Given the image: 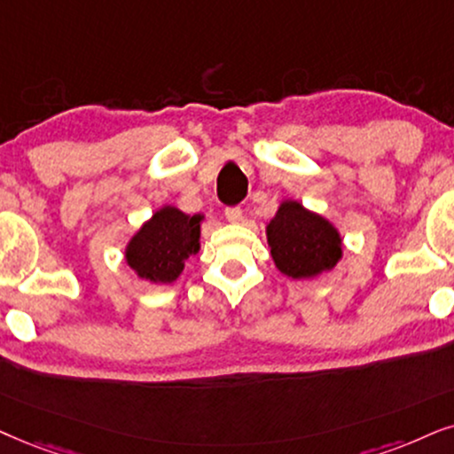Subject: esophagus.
<instances>
[{
  "instance_id": "obj_1",
  "label": "esophagus",
  "mask_w": 454,
  "mask_h": 454,
  "mask_svg": "<svg viewBox=\"0 0 454 454\" xmlns=\"http://www.w3.org/2000/svg\"><path fill=\"white\" fill-rule=\"evenodd\" d=\"M223 214H226V220L228 222H232V223L243 222V209L237 207V205H232V207H226V211H223Z\"/></svg>"
}]
</instances>
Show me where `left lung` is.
Wrapping results in <instances>:
<instances>
[{
	"mask_svg": "<svg viewBox=\"0 0 454 454\" xmlns=\"http://www.w3.org/2000/svg\"><path fill=\"white\" fill-rule=\"evenodd\" d=\"M268 245L274 263L291 278H312L340 262L341 239L325 217L285 200L268 223Z\"/></svg>",
	"mask_w": 454,
	"mask_h": 454,
	"instance_id": "left-lung-1",
	"label": "left lung"
}]
</instances>
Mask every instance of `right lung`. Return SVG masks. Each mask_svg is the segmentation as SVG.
Returning a JSON list of instances; mask_svg holds the SVG:
<instances>
[{
    "mask_svg": "<svg viewBox=\"0 0 454 454\" xmlns=\"http://www.w3.org/2000/svg\"><path fill=\"white\" fill-rule=\"evenodd\" d=\"M200 220L176 207L157 211L129 240L125 251L129 268L151 283H174L184 262L199 251Z\"/></svg>",
    "mask_w": 454,
    "mask_h": 454,
    "instance_id": "1",
    "label": "right lung"
}]
</instances>
